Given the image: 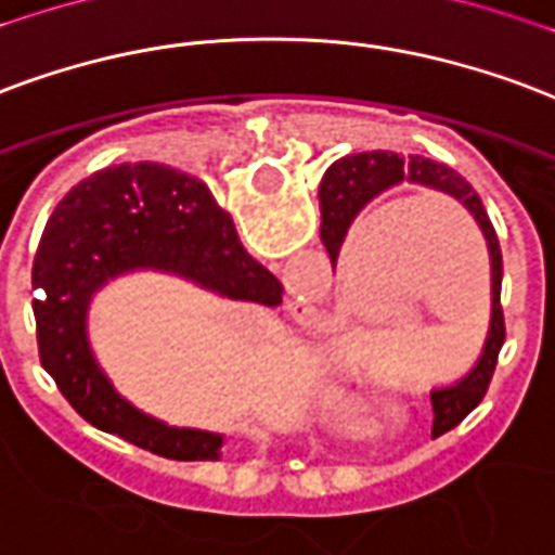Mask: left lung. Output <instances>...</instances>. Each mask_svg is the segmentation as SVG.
Masks as SVG:
<instances>
[{
	"mask_svg": "<svg viewBox=\"0 0 555 555\" xmlns=\"http://www.w3.org/2000/svg\"><path fill=\"white\" fill-rule=\"evenodd\" d=\"M424 184L441 194H450L453 199L465 205L474 215V220L482 229L488 241V253H491V326H488L486 347L482 356L474 364V371L467 373L465 379H459L450 388H438L433 391V412L435 424L433 433H447L455 424H462L467 414L474 412L476 405L482 403L488 391V382L494 376L496 356L506 340V323H503V309H500V282H503V253H500V241L488 211L479 194L474 188L455 173L453 167L441 162L424 158V155H397V152H359V155H347L326 170L323 184H320V211H323V223H320V241L326 246L332 258V267L338 261L340 244L347 237V229L352 225L356 215L364 205L385 194L388 188L397 184Z\"/></svg>",
	"mask_w": 555,
	"mask_h": 555,
	"instance_id": "left-lung-1",
	"label": "left lung"
}]
</instances>
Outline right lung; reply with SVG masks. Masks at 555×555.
<instances>
[{
	"label": "right lung",
	"mask_w": 555,
	"mask_h": 555,
	"mask_svg": "<svg viewBox=\"0 0 555 555\" xmlns=\"http://www.w3.org/2000/svg\"><path fill=\"white\" fill-rule=\"evenodd\" d=\"M129 270H164L261 306H279L282 285L246 253L205 182L155 162L93 173L61 199L43 229L31 267L37 350L67 403L102 433L164 459H217L223 435L176 429L138 412L90 352V297Z\"/></svg>",
	"instance_id": "1"
}]
</instances>
